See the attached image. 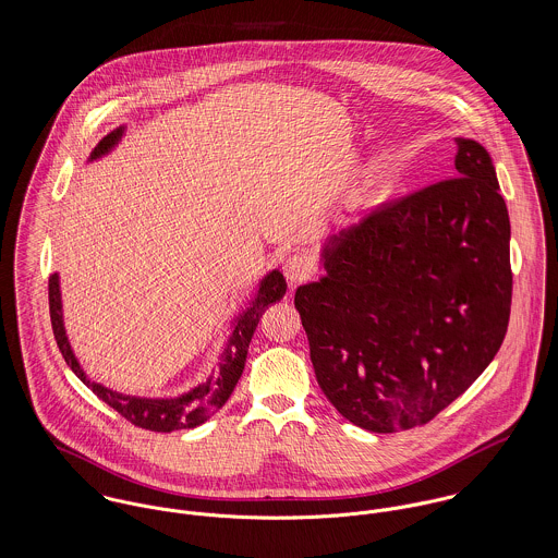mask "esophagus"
Segmentation results:
<instances>
[{
  "mask_svg": "<svg viewBox=\"0 0 558 558\" xmlns=\"http://www.w3.org/2000/svg\"><path fill=\"white\" fill-rule=\"evenodd\" d=\"M314 272H316V266H314L312 257H307L303 253H296V255L288 257V262L283 266V275H286L290 286H299V283L312 279Z\"/></svg>",
  "mask_w": 558,
  "mask_h": 558,
  "instance_id": "esophagus-1",
  "label": "esophagus"
}]
</instances>
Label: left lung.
Returning <instances> with one entry per match:
<instances>
[{
    "label": "left lung",
    "mask_w": 558,
    "mask_h": 558,
    "mask_svg": "<svg viewBox=\"0 0 558 558\" xmlns=\"http://www.w3.org/2000/svg\"><path fill=\"white\" fill-rule=\"evenodd\" d=\"M456 144L453 178L332 236L326 277L294 296L319 389L376 434L429 423L477 380L507 332V206L487 150Z\"/></svg>",
    "instance_id": "1"
}]
</instances>
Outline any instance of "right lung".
I'll return each instance as SVG.
<instances>
[{"mask_svg":"<svg viewBox=\"0 0 558 558\" xmlns=\"http://www.w3.org/2000/svg\"><path fill=\"white\" fill-rule=\"evenodd\" d=\"M122 133H124V126H120V129L111 131L107 137H102L98 142V146L94 148V153L89 155V159H98V157L107 155L120 142ZM286 288H288L286 279L279 270L268 272L259 281L255 299L248 303L246 312H242V316L236 318L234 330L226 343V350L221 354V363H219L217 372L206 383H202L199 387H195L193 391H189L180 398L146 399L122 396L111 389H105L102 385L92 383L83 374L80 361L75 359L69 337H66V330H64L58 275L49 277V314H51V326H53L58 348H60L66 365L77 374V378L85 387L92 389V393L96 398L102 399L107 405H111L120 416H124L135 427H142L148 432H173V429H186V427L202 425L230 399L240 376H242L248 341L255 332L259 316L264 314V310L268 305L283 299Z\"/></svg>","mask_w":558,"mask_h":558,"instance_id":"obj_1","label":"right lung"}]
</instances>
